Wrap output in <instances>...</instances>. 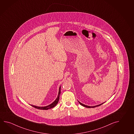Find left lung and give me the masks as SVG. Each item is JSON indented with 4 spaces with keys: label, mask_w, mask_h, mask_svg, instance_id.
<instances>
[{
    "label": "left lung",
    "mask_w": 134,
    "mask_h": 134,
    "mask_svg": "<svg viewBox=\"0 0 134 134\" xmlns=\"http://www.w3.org/2000/svg\"><path fill=\"white\" fill-rule=\"evenodd\" d=\"M78 102L80 104L82 105V106H83V107H87V108H94V107H98V106H100V105H102V104H104V103H102V104H99V105H96V106H93V107H90V106H88V105H85L84 104H82L81 103H80V102L78 101Z\"/></svg>",
    "instance_id": "obj_1"
}]
</instances>
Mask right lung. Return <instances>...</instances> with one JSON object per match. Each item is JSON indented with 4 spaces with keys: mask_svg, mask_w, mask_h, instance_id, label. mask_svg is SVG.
<instances>
[{
    "mask_svg": "<svg viewBox=\"0 0 134 134\" xmlns=\"http://www.w3.org/2000/svg\"><path fill=\"white\" fill-rule=\"evenodd\" d=\"M60 86L59 88V93H58V97L56 99V100H55L52 103L49 104L48 106H46V107H36L35 105H31L32 107H34V108H36L37 109L41 110H48L49 109H51L53 107H55L56 105V104H58V102L59 101V99H60Z\"/></svg>",
    "mask_w": 134,
    "mask_h": 134,
    "instance_id": "right-lung-1",
    "label": "right lung"
}]
</instances>
